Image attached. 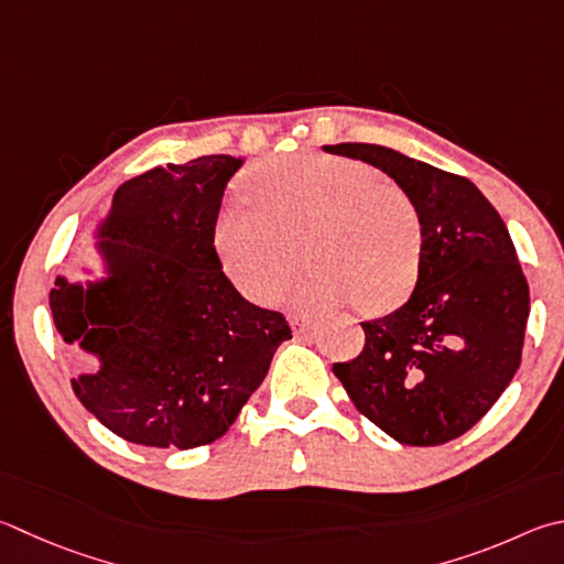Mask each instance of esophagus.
Returning <instances> with one entry per match:
<instances>
[{
  "label": "esophagus",
  "instance_id": "34e87169",
  "mask_svg": "<svg viewBox=\"0 0 564 564\" xmlns=\"http://www.w3.org/2000/svg\"><path fill=\"white\" fill-rule=\"evenodd\" d=\"M291 325L295 333H308L311 327H315L313 317H303V315H291Z\"/></svg>",
  "mask_w": 564,
  "mask_h": 564
}]
</instances>
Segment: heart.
<instances>
[{
	"instance_id": "b5f03b06",
	"label": "heart",
	"mask_w": 564,
	"mask_h": 564,
	"mask_svg": "<svg viewBox=\"0 0 564 564\" xmlns=\"http://www.w3.org/2000/svg\"><path fill=\"white\" fill-rule=\"evenodd\" d=\"M256 204L234 202L214 224V251L251 301L335 308L357 301L384 313L409 299L422 273L426 227L416 199L365 162L301 152L249 175Z\"/></svg>"
}]
</instances>
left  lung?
<instances>
[{"label":"left lung","instance_id":"obj_1","mask_svg":"<svg viewBox=\"0 0 564 564\" xmlns=\"http://www.w3.org/2000/svg\"><path fill=\"white\" fill-rule=\"evenodd\" d=\"M325 152L387 172L416 199L426 227L412 299L362 323V352L333 372L357 412L397 442H452L498 402L520 367L530 291L510 234L476 184L454 172L367 142Z\"/></svg>","mask_w":564,"mask_h":564}]
</instances>
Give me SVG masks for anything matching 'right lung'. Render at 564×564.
Returning <instances> with one entry per match:
<instances>
[{
	"instance_id": "obj_1",
	"label": "right lung",
	"mask_w": 564,
	"mask_h": 564,
	"mask_svg": "<svg viewBox=\"0 0 564 564\" xmlns=\"http://www.w3.org/2000/svg\"><path fill=\"white\" fill-rule=\"evenodd\" d=\"M239 165L204 155L122 182L100 241L110 279L88 289L58 279L48 293L64 340L104 362L70 387L126 442L180 452L217 442L291 337L283 313L243 299L214 251Z\"/></svg>"
}]
</instances>
